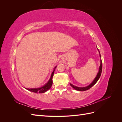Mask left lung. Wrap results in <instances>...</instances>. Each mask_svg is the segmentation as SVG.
<instances>
[{
  "instance_id": "left-lung-1",
  "label": "left lung",
  "mask_w": 122,
  "mask_h": 122,
  "mask_svg": "<svg viewBox=\"0 0 122 122\" xmlns=\"http://www.w3.org/2000/svg\"><path fill=\"white\" fill-rule=\"evenodd\" d=\"M100 53V52H99ZM100 56L101 57V55L100 53ZM102 61L101 60H100V67H99V72L97 74V75L96 76V77H95V78L94 79V80H93V81L92 82L89 86H87L86 87H78V86H74V85L72 84L71 83H70V86H71L73 88H74L75 90H77V91H86L88 90V89H90V88H91L92 86L96 83V82L98 81V80H99L100 77L101 76V73H102Z\"/></svg>"
}]
</instances>
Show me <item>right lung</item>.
<instances>
[{"instance_id":"1","label":"right lung","mask_w":122,"mask_h":122,"mask_svg":"<svg viewBox=\"0 0 122 122\" xmlns=\"http://www.w3.org/2000/svg\"><path fill=\"white\" fill-rule=\"evenodd\" d=\"M56 68V67H55L54 69V70L53 71L52 74H51V75L50 77V78L49 80L47 82V83H46L44 86H43L41 87H39V88H26V89L28 91H29L32 92H34V93H44L47 91L49 89L51 88V86L52 85V77L54 74V70Z\"/></svg>"}]
</instances>
